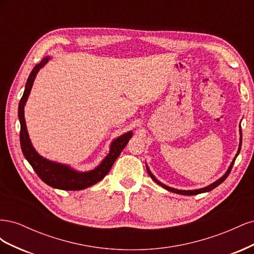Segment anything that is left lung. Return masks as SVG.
Returning <instances> with one entry per match:
<instances>
[{
	"label": "left lung",
	"mask_w": 254,
	"mask_h": 254,
	"mask_svg": "<svg viewBox=\"0 0 254 254\" xmlns=\"http://www.w3.org/2000/svg\"><path fill=\"white\" fill-rule=\"evenodd\" d=\"M240 128H241V126H240ZM240 133H241V137H240V146H238V150H237V153H236V156H235V158L233 159V161H232V163L230 164V166H229V168H228V171L226 172V174L221 177V178H219L218 180H216L215 181L214 183H212V184H210V186H207V187H205V188H203V189H199V190H177V189H173V188H170V187H167V186H165V184H163V183H161L159 180H157L156 179V177L153 176L151 173H150V171H149V168H148V166L146 165V168H147V173H148V175L150 176V178L155 181L157 184H159V186H161L162 188H164L165 190H170V191H173V193H176V194H181V195H189V196H191V195H197V194H200V193H205V191H210V190H212L213 189H215L216 187H218L220 183H222L224 182L226 179H227V177L229 176V174H230V172H231V170H232V167H233V164H234V162H235V159H236V157L238 156V153H240V151H241V147H242V129H240Z\"/></svg>",
	"instance_id": "left-lung-1"
}]
</instances>
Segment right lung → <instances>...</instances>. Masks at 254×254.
Segmentation results:
<instances>
[{"instance_id":"1","label":"right lung","mask_w":254,"mask_h":254,"mask_svg":"<svg viewBox=\"0 0 254 254\" xmlns=\"http://www.w3.org/2000/svg\"><path fill=\"white\" fill-rule=\"evenodd\" d=\"M51 58L49 56L44 57L40 64L35 65L33 68L32 73L29 74L28 79L25 84V90L23 96L19 104V120L21 124V130H20V144L23 155H24L25 159L28 161L29 164L32 165L36 174L39 176V178L47 183L48 186L64 190H79L87 189L89 187H92L93 184L97 183L104 179V177L108 174L111 170L113 163L118 157L121 155L122 150L125 148V146L128 144L129 140L131 139L132 132L129 131L123 135L119 136L118 139H115L110 146L109 153L106 156V158L102 161V163L99 164L94 170L90 172H77L73 170L70 166L60 164L57 162H53L48 159L41 157L38 153L35 148L33 147L32 142L29 140L28 132L26 129L25 119H24V106L26 104V101L28 98V95L32 90L34 80L37 76V73L39 72L41 67L44 66V64L48 63Z\"/></svg>"}]
</instances>
